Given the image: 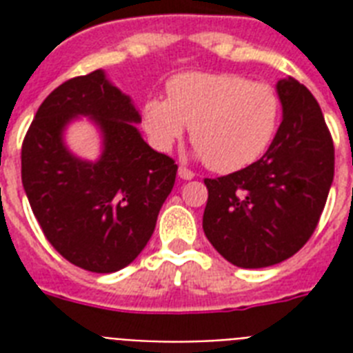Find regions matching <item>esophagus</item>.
<instances>
[{"mask_svg": "<svg viewBox=\"0 0 353 353\" xmlns=\"http://www.w3.org/2000/svg\"><path fill=\"white\" fill-rule=\"evenodd\" d=\"M177 174H179V177H181V179H194V176H196V174H194L190 168H187V166H179Z\"/></svg>", "mask_w": 353, "mask_h": 353, "instance_id": "esophagus-1", "label": "esophagus"}]
</instances>
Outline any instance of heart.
Returning <instances> with one entry per match:
<instances>
[{"label":"heart","instance_id":"b5f03b06","mask_svg":"<svg viewBox=\"0 0 353 353\" xmlns=\"http://www.w3.org/2000/svg\"><path fill=\"white\" fill-rule=\"evenodd\" d=\"M166 101L143 108L144 130L161 150L172 148L190 128V139L210 170L245 168L265 152L280 115L276 91L232 73L179 74L166 88Z\"/></svg>","mask_w":353,"mask_h":353}]
</instances>
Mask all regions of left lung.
<instances>
[{"label": "left lung", "mask_w": 353, "mask_h": 353, "mask_svg": "<svg viewBox=\"0 0 353 353\" xmlns=\"http://www.w3.org/2000/svg\"><path fill=\"white\" fill-rule=\"evenodd\" d=\"M276 90L284 119L263 157L205 179V236L238 268H268L301 251L334 181V139L319 102L293 79L280 80Z\"/></svg>", "instance_id": "1"}]
</instances>
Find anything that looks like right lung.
<instances>
[{"label": "right lung", "mask_w": 353, "mask_h": 353, "mask_svg": "<svg viewBox=\"0 0 353 353\" xmlns=\"http://www.w3.org/2000/svg\"><path fill=\"white\" fill-rule=\"evenodd\" d=\"M74 114H90L105 133L97 163L63 146L61 130ZM139 121L130 97L97 69L51 91L21 144V183L43 236L91 273H113L137 258L176 183V161L144 143Z\"/></svg>", "instance_id": "right-lung-1"}]
</instances>
